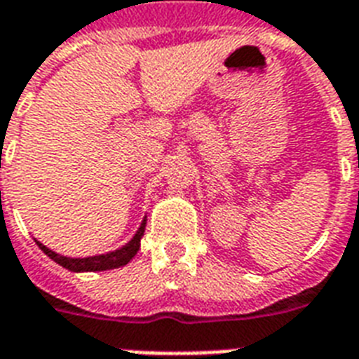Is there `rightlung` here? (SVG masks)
Wrapping results in <instances>:
<instances>
[{"label":"right lung","instance_id":"obj_1","mask_svg":"<svg viewBox=\"0 0 359 359\" xmlns=\"http://www.w3.org/2000/svg\"><path fill=\"white\" fill-rule=\"evenodd\" d=\"M144 230H146V219L142 221L140 229L135 234V238L127 243L125 247L118 249V251L114 252H107V255H99V257H88V258H69V257H61L57 252L50 251L48 247H44L43 243H39L37 245L43 249L46 255H48L54 262H57L63 268L71 269V271H104V269H116L121 268L125 264H129L135 255L140 249V240L142 236H144Z\"/></svg>","mask_w":359,"mask_h":359}]
</instances>
